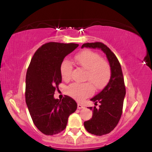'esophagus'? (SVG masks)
<instances>
[{
	"label": "esophagus",
	"mask_w": 152,
	"mask_h": 152,
	"mask_svg": "<svg viewBox=\"0 0 152 152\" xmlns=\"http://www.w3.org/2000/svg\"><path fill=\"white\" fill-rule=\"evenodd\" d=\"M77 107H78V109H84V106H83V105H82V104H78V105H77Z\"/></svg>",
	"instance_id": "obj_1"
}]
</instances>
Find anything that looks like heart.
Returning a JSON list of instances; mask_svg holds the SVG:
<instances>
[{"label":"heart","mask_w":152,"mask_h":152,"mask_svg":"<svg viewBox=\"0 0 152 152\" xmlns=\"http://www.w3.org/2000/svg\"><path fill=\"white\" fill-rule=\"evenodd\" d=\"M78 65L86 69V79L89 80L97 88L105 86L111 77V68L106 61L102 59L99 53L91 50H83L76 56ZM73 65L68 59H64L60 66V72L64 80L71 77ZM94 92L90 83H74L67 88V94L77 101H82Z\"/></svg>","instance_id":"obj_1"}]
</instances>
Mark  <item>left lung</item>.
<instances>
[{
	"label": "left lung",
	"instance_id": "obj_1",
	"mask_svg": "<svg viewBox=\"0 0 152 152\" xmlns=\"http://www.w3.org/2000/svg\"><path fill=\"white\" fill-rule=\"evenodd\" d=\"M83 48L102 50L106 56L111 68V77L107 85L90 99L95 104L100 103L99 108H88L93 111V116L83 123L85 129L89 133L96 136L104 135L110 133L116 126L122 114L126 88L121 67L114 53L104 43H87L82 45L81 48Z\"/></svg>",
	"mask_w": 152,
	"mask_h": 152
}]
</instances>
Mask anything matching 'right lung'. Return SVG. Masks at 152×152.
<instances>
[{
	"label": "right lung",
	"mask_w": 152,
	"mask_h": 152,
	"mask_svg": "<svg viewBox=\"0 0 152 152\" xmlns=\"http://www.w3.org/2000/svg\"><path fill=\"white\" fill-rule=\"evenodd\" d=\"M78 46L76 43L50 42L34 53L26 73V102L35 126L46 135L65 129L69 116L77 104L69 96L54 98L61 82L60 66L67 55Z\"/></svg>",
	"instance_id": "add662e5"
}]
</instances>
